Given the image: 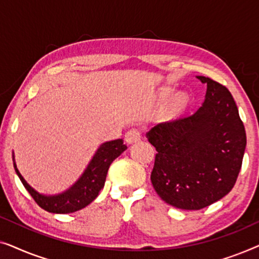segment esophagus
<instances>
[{
  "instance_id": "34e87169",
  "label": "esophagus",
  "mask_w": 259,
  "mask_h": 259,
  "mask_svg": "<svg viewBox=\"0 0 259 259\" xmlns=\"http://www.w3.org/2000/svg\"><path fill=\"white\" fill-rule=\"evenodd\" d=\"M140 138H141V132L139 128H137V127H132V128H130L125 134V140L126 143L128 144L137 143V141L140 140Z\"/></svg>"
}]
</instances>
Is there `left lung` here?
Instances as JSON below:
<instances>
[{
  "label": "left lung",
  "mask_w": 259,
  "mask_h": 259,
  "mask_svg": "<svg viewBox=\"0 0 259 259\" xmlns=\"http://www.w3.org/2000/svg\"><path fill=\"white\" fill-rule=\"evenodd\" d=\"M197 77L207 86L203 106L146 134L158 152L152 185L162 200L182 210H200L226 196L238 178L246 146L245 128L228 88Z\"/></svg>",
  "instance_id": "8db88e82"
}]
</instances>
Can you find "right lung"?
I'll return each instance as SVG.
<instances>
[{"label": "right lung", "mask_w": 259, "mask_h": 259, "mask_svg": "<svg viewBox=\"0 0 259 259\" xmlns=\"http://www.w3.org/2000/svg\"><path fill=\"white\" fill-rule=\"evenodd\" d=\"M126 148L127 146L123 144L122 139L102 144L80 179L69 190L58 196H44L36 192L20 175L15 164L14 167L23 186L41 208L52 213H72L86 207L99 196V192L105 185L106 176L112 161L118 158Z\"/></svg>", "instance_id": "add662e5"}]
</instances>
